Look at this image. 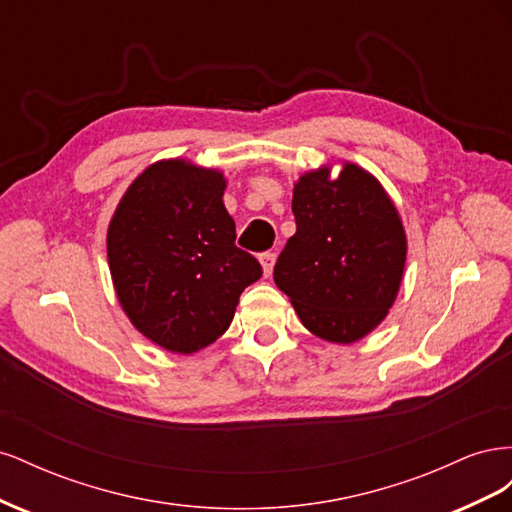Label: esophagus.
Segmentation results:
<instances>
[{
    "label": "esophagus",
    "mask_w": 512,
    "mask_h": 512,
    "mask_svg": "<svg viewBox=\"0 0 512 512\" xmlns=\"http://www.w3.org/2000/svg\"><path fill=\"white\" fill-rule=\"evenodd\" d=\"M260 265H262V273H265V277H269L273 273V265H275V254L273 252H262L258 256Z\"/></svg>",
    "instance_id": "34e87169"
}]
</instances>
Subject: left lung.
Instances as JSON below:
<instances>
[{"instance_id":"1","label":"left lung","mask_w":512,"mask_h":512,"mask_svg":"<svg viewBox=\"0 0 512 512\" xmlns=\"http://www.w3.org/2000/svg\"><path fill=\"white\" fill-rule=\"evenodd\" d=\"M297 232L273 280L303 327L324 342L352 344L389 314L406 267L408 239L382 183L346 162L301 175L292 190Z\"/></svg>"}]
</instances>
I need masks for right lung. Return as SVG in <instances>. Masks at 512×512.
I'll return each instance as SVG.
<instances>
[{"mask_svg":"<svg viewBox=\"0 0 512 512\" xmlns=\"http://www.w3.org/2000/svg\"><path fill=\"white\" fill-rule=\"evenodd\" d=\"M226 179L188 160H160L121 196L106 232L108 269L123 312L153 344L192 354L232 322L258 260L235 245Z\"/></svg>","mask_w":512,"mask_h":512,"instance_id":"add662e5","label":"right lung"}]
</instances>
